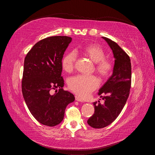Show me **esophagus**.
<instances>
[{"label":"esophagus","instance_id":"1","mask_svg":"<svg viewBox=\"0 0 155 155\" xmlns=\"http://www.w3.org/2000/svg\"><path fill=\"white\" fill-rule=\"evenodd\" d=\"M75 99H76V101H79V102H84V100L82 99V98H81L79 96H75Z\"/></svg>","mask_w":155,"mask_h":155}]
</instances>
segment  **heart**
Instances as JSON below:
<instances>
[{"label": "heart", "mask_w": 155, "mask_h": 155, "mask_svg": "<svg viewBox=\"0 0 155 155\" xmlns=\"http://www.w3.org/2000/svg\"><path fill=\"white\" fill-rule=\"evenodd\" d=\"M82 53L95 63V70L101 79H106L110 76L113 70V63L110 59L104 58L105 51L100 46L90 44L83 48ZM76 59V54L72 51L64 56L61 64L64 72L70 73L73 71ZM68 85L70 90L76 94L86 97L99 87V80L94 76L78 75L69 79Z\"/></svg>", "instance_id": "obj_1"}]
</instances>
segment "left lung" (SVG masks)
Segmentation results:
<instances>
[{
	"label": "left lung",
	"mask_w": 155,
	"mask_h": 155,
	"mask_svg": "<svg viewBox=\"0 0 155 155\" xmlns=\"http://www.w3.org/2000/svg\"><path fill=\"white\" fill-rule=\"evenodd\" d=\"M102 38L110 46L115 61L112 76L98 92L104 104H101L100 101L93 103L94 113L87 121L88 124L95 129L105 127L117 118L127 100L131 85L129 56L114 41L105 37Z\"/></svg>",
	"instance_id": "8db88e82"
}]
</instances>
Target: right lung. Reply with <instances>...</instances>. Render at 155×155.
<instances>
[{
	"instance_id": "right-lung-1",
	"label": "right lung",
	"mask_w": 155,
	"mask_h": 155,
	"mask_svg": "<svg viewBox=\"0 0 155 155\" xmlns=\"http://www.w3.org/2000/svg\"><path fill=\"white\" fill-rule=\"evenodd\" d=\"M72 39L67 36L42 39L33 46L25 59L22 95L31 114L45 125L59 124L67 106L75 100L72 93L62 88L64 83L61 76L63 54ZM58 87L57 93L51 94V90Z\"/></svg>"
}]
</instances>
